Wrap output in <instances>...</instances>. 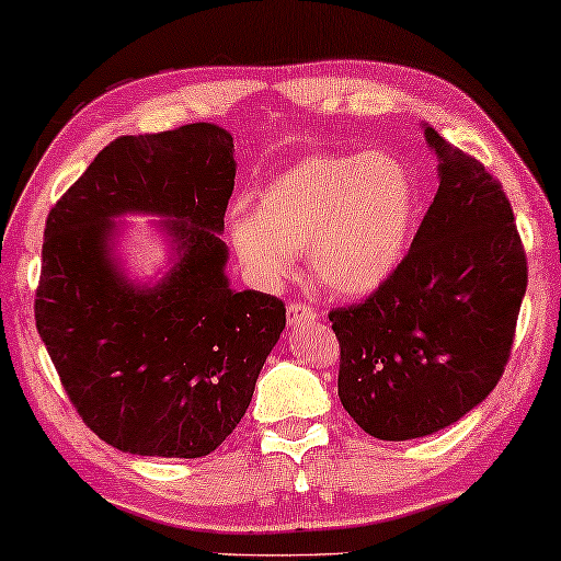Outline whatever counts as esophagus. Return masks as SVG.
Masks as SVG:
<instances>
[{"label": "esophagus", "mask_w": 561, "mask_h": 561, "mask_svg": "<svg viewBox=\"0 0 561 561\" xmlns=\"http://www.w3.org/2000/svg\"><path fill=\"white\" fill-rule=\"evenodd\" d=\"M317 319H319V311L311 309V306H306L304 301L288 304V324L290 327L304 324V321H317Z\"/></svg>", "instance_id": "34e87169"}]
</instances>
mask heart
<instances>
[{
    "mask_svg": "<svg viewBox=\"0 0 561 561\" xmlns=\"http://www.w3.org/2000/svg\"><path fill=\"white\" fill-rule=\"evenodd\" d=\"M413 217L416 186L398 158L309 156L257 191L252 214H232L227 234L257 278H286L294 252L309 248L317 283L359 296L393 275Z\"/></svg>",
    "mask_w": 561,
    "mask_h": 561,
    "instance_id": "b5f03b06",
    "label": "heart"
}]
</instances>
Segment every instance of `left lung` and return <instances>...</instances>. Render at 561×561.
<instances>
[{
    "mask_svg": "<svg viewBox=\"0 0 561 561\" xmlns=\"http://www.w3.org/2000/svg\"><path fill=\"white\" fill-rule=\"evenodd\" d=\"M439 188L409 255L363 304L329 311L340 401L375 439L447 428L508 365L528 267L516 219L485 165L424 129Z\"/></svg>",
    "mask_w": 561,
    "mask_h": 561,
    "instance_id": "8db88e82",
    "label": "left lung"
}]
</instances>
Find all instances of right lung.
Here are the masks:
<instances>
[{
  "mask_svg": "<svg viewBox=\"0 0 561 561\" xmlns=\"http://www.w3.org/2000/svg\"><path fill=\"white\" fill-rule=\"evenodd\" d=\"M234 142L196 122L125 135L99 152L45 221L35 324L91 432L140 457H204L248 411L286 327L280 298L229 286L225 211ZM158 213L174 267L135 287L111 257V219Z\"/></svg>",
  "mask_w": 561,
  "mask_h": 561,
  "instance_id": "right-lung-1",
  "label": "right lung"
}]
</instances>
